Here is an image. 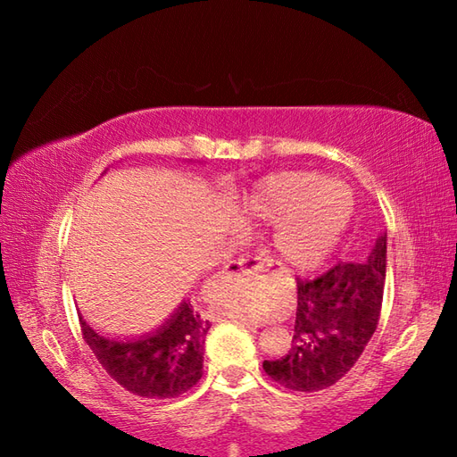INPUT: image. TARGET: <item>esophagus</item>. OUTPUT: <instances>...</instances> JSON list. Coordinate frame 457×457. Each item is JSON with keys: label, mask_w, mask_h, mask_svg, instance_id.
Here are the masks:
<instances>
[{"label": "esophagus", "mask_w": 457, "mask_h": 457, "mask_svg": "<svg viewBox=\"0 0 457 457\" xmlns=\"http://www.w3.org/2000/svg\"><path fill=\"white\" fill-rule=\"evenodd\" d=\"M270 265L265 263V259L261 257H247V259H239L234 261V263L228 265L226 270H221V275L216 277L218 285H226V283H237V280H251V278H265L269 277V269ZM220 318H228V316H220ZM249 326V324H247Z\"/></svg>", "instance_id": "34e87169"}]
</instances>
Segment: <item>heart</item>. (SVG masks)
I'll list each match as a JSON object with an SVG mask.
<instances>
[{
    "label": "heart",
    "instance_id": "obj_1",
    "mask_svg": "<svg viewBox=\"0 0 457 457\" xmlns=\"http://www.w3.org/2000/svg\"><path fill=\"white\" fill-rule=\"evenodd\" d=\"M353 192L339 180L310 170L269 174L239 204L245 220L275 228V253L300 273L316 269L332 253L353 218ZM244 320L267 318V306L241 303L226 308Z\"/></svg>",
    "mask_w": 457,
    "mask_h": 457
}]
</instances>
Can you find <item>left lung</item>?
<instances>
[{"label": "left lung", "mask_w": 457, "mask_h": 457, "mask_svg": "<svg viewBox=\"0 0 457 457\" xmlns=\"http://www.w3.org/2000/svg\"><path fill=\"white\" fill-rule=\"evenodd\" d=\"M386 273V234L363 263H337L314 280H298L290 352L263 361L287 389L312 393L337 383L355 365L377 329Z\"/></svg>", "instance_id": "1"}]
</instances>
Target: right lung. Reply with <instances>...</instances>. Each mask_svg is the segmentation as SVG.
<instances>
[{"label": "right lung", "instance_id": "right-lung-1", "mask_svg": "<svg viewBox=\"0 0 457 457\" xmlns=\"http://www.w3.org/2000/svg\"><path fill=\"white\" fill-rule=\"evenodd\" d=\"M82 334L108 375L123 389L145 399H174L200 381L210 322L190 300L137 337H110L79 312Z\"/></svg>", "mask_w": 457, "mask_h": 457}]
</instances>
